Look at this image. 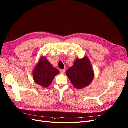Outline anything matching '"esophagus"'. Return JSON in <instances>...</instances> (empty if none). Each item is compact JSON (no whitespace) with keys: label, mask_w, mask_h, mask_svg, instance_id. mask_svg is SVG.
Returning <instances> with one entry per match:
<instances>
[{"label":"esophagus","mask_w":128,"mask_h":128,"mask_svg":"<svg viewBox=\"0 0 128 128\" xmlns=\"http://www.w3.org/2000/svg\"><path fill=\"white\" fill-rule=\"evenodd\" d=\"M60 72L62 73V74H64L65 72V70L64 69V70H60Z\"/></svg>","instance_id":"obj_1"}]
</instances>
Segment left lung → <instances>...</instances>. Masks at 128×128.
<instances>
[{
    "label": "left lung",
    "mask_w": 128,
    "mask_h": 128,
    "mask_svg": "<svg viewBox=\"0 0 128 128\" xmlns=\"http://www.w3.org/2000/svg\"><path fill=\"white\" fill-rule=\"evenodd\" d=\"M66 74L73 86L77 89L88 86L94 76V72L86 56L82 59L76 58L73 66L68 70Z\"/></svg>",
    "instance_id": "1"
}]
</instances>
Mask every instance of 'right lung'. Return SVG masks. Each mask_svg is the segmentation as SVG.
Here are the masks:
<instances>
[{"label":"right lung","mask_w":128,"mask_h":128,"mask_svg":"<svg viewBox=\"0 0 128 128\" xmlns=\"http://www.w3.org/2000/svg\"><path fill=\"white\" fill-rule=\"evenodd\" d=\"M59 71L54 68L46 58L42 57L33 72L34 81L43 88H47Z\"/></svg>","instance_id":"1"}]
</instances>
